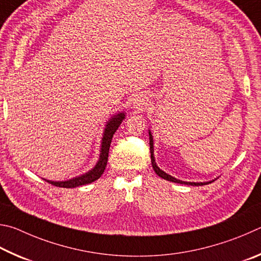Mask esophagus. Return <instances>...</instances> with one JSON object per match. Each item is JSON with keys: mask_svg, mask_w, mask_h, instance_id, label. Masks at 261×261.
<instances>
[{"mask_svg": "<svg viewBox=\"0 0 261 261\" xmlns=\"http://www.w3.org/2000/svg\"><path fill=\"white\" fill-rule=\"evenodd\" d=\"M145 104H147V100H145L144 98H140V99H138V100H136V102H135V108L141 110V109L144 108Z\"/></svg>", "mask_w": 261, "mask_h": 261, "instance_id": "esophagus-1", "label": "esophagus"}]
</instances>
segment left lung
Listing matches in <instances>:
<instances>
[{
	"label": "left lung",
	"instance_id": "obj_1",
	"mask_svg": "<svg viewBox=\"0 0 261 261\" xmlns=\"http://www.w3.org/2000/svg\"><path fill=\"white\" fill-rule=\"evenodd\" d=\"M149 140H150V153H151V164H152V167L154 172L157 173L158 176L163 177V179L165 180H168V181H172V182H175V184H181V185H190V186H203V185H208L211 184V182H204V184H195V182H184V181H180V180H176L175 177H173L171 175L166 174L165 172H163L161 168H159L157 165H156V162H154V157H153V141H152V135L150 134L149 132Z\"/></svg>",
	"mask_w": 261,
	"mask_h": 261
}]
</instances>
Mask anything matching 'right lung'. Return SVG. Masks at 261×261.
I'll use <instances>...</instances> for the list:
<instances>
[{"instance_id":"obj_1","label":"right lung","mask_w":261,"mask_h":261,"mask_svg":"<svg viewBox=\"0 0 261 261\" xmlns=\"http://www.w3.org/2000/svg\"><path fill=\"white\" fill-rule=\"evenodd\" d=\"M123 118H125V114L119 113L118 116H114V118H112L111 120L109 121L107 128H105L104 136L102 140V149H100L99 161L97 163V165H96L93 170L85 175L74 177V179L68 180V181H62V182H55V181H49V180H45V181L53 186L61 187V188H75V187L88 185V184H91V182L98 180L100 175L103 174L105 167H107L109 149H110V144H111L113 134L116 133V130L118 129V127L121 123Z\"/></svg>"}]
</instances>
